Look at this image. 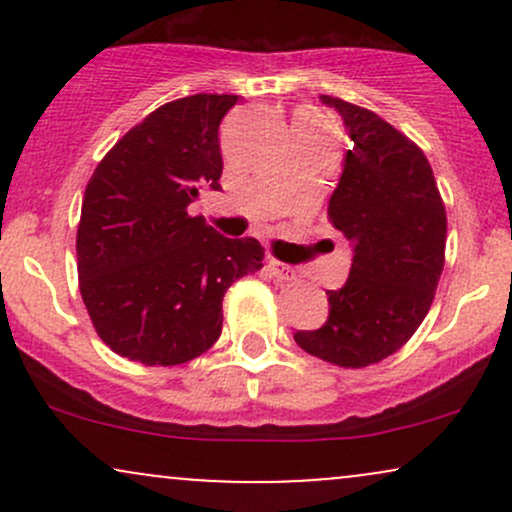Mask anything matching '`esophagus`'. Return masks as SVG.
Wrapping results in <instances>:
<instances>
[{"label":"esophagus","mask_w":512,"mask_h":512,"mask_svg":"<svg viewBox=\"0 0 512 512\" xmlns=\"http://www.w3.org/2000/svg\"><path fill=\"white\" fill-rule=\"evenodd\" d=\"M267 267H269V272H272V276H276L279 281H296L298 279L296 269L289 267V264L279 262V260H269Z\"/></svg>","instance_id":"obj_1"}]
</instances>
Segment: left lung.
I'll return each mask as SVG.
<instances>
[{"label": "left lung", "instance_id": "1", "mask_svg": "<svg viewBox=\"0 0 512 512\" xmlns=\"http://www.w3.org/2000/svg\"><path fill=\"white\" fill-rule=\"evenodd\" d=\"M342 115L354 146L327 216L354 243L349 279L327 291L330 315L296 344L339 368H366L392 356L419 330L445 264L448 216L424 151L383 117L322 96Z\"/></svg>", "mask_w": 512, "mask_h": 512}]
</instances>
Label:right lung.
<instances>
[{"label":"right lung","mask_w":512,"mask_h":512,"mask_svg":"<svg viewBox=\"0 0 512 512\" xmlns=\"http://www.w3.org/2000/svg\"><path fill=\"white\" fill-rule=\"evenodd\" d=\"M228 93L170 101L134 125L93 170L76 228L84 305L115 354L144 366H180L214 346L221 301L260 272L255 238H223L190 216L199 190H219V125Z\"/></svg>","instance_id":"1"}]
</instances>
